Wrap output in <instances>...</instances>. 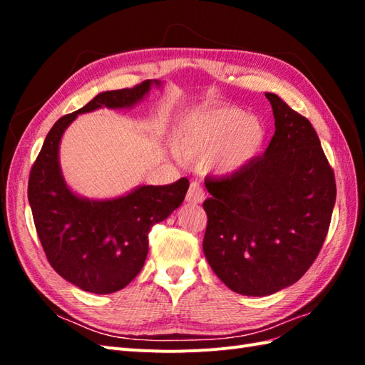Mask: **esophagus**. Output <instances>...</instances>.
<instances>
[{
  "instance_id": "1",
  "label": "esophagus",
  "mask_w": 365,
  "mask_h": 365,
  "mask_svg": "<svg viewBox=\"0 0 365 365\" xmlns=\"http://www.w3.org/2000/svg\"><path fill=\"white\" fill-rule=\"evenodd\" d=\"M205 197V192H204V188L202 185H200L199 182H191L190 188H188V192H187V200L191 204H199L202 202Z\"/></svg>"
}]
</instances>
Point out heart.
<instances>
[{
  "label": "heart",
  "mask_w": 365,
  "mask_h": 365,
  "mask_svg": "<svg viewBox=\"0 0 365 365\" xmlns=\"http://www.w3.org/2000/svg\"><path fill=\"white\" fill-rule=\"evenodd\" d=\"M265 139L263 123L237 106H215L191 111L175 122L173 144L183 158L212 157L222 170L250 161Z\"/></svg>",
  "instance_id": "1"
}]
</instances>
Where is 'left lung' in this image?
Instances as JSON below:
<instances>
[{
  "label": "left lung",
  "mask_w": 365,
  "mask_h": 365,
  "mask_svg": "<svg viewBox=\"0 0 365 365\" xmlns=\"http://www.w3.org/2000/svg\"><path fill=\"white\" fill-rule=\"evenodd\" d=\"M274 135L237 173L205 178L204 252L230 290L265 297L311 268L328 235L336 178L304 115L267 94Z\"/></svg>",
  "instance_id": "left-lung-1"
}]
</instances>
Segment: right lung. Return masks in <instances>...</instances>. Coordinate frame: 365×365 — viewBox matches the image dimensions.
I'll return each instance as SVG.
<instances>
[{
    "label": "right lung",
    "instance_id": "add662e5",
    "mask_svg": "<svg viewBox=\"0 0 365 365\" xmlns=\"http://www.w3.org/2000/svg\"><path fill=\"white\" fill-rule=\"evenodd\" d=\"M150 86L152 81L145 80L131 89L102 92L81 110L63 115L48 131L31 168L28 199L46 260L81 290L105 294L133 281L149 251L150 227L180 207L188 191V178L182 177L165 187H141L100 202L75 196L61 175L59 141L76 115L102 106H131Z\"/></svg>",
    "mask_w": 365,
    "mask_h": 365
}]
</instances>
